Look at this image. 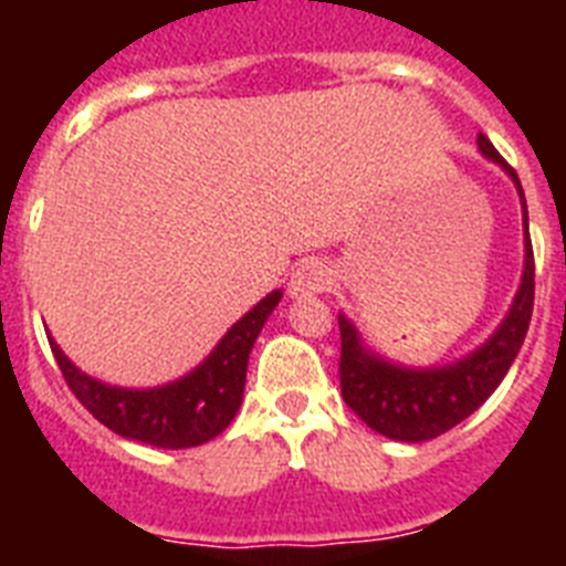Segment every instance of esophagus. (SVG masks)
<instances>
[{
    "instance_id": "1",
    "label": "esophagus",
    "mask_w": 566,
    "mask_h": 566,
    "mask_svg": "<svg viewBox=\"0 0 566 566\" xmlns=\"http://www.w3.org/2000/svg\"><path fill=\"white\" fill-rule=\"evenodd\" d=\"M328 283H332V269L323 260H303L289 280V294L292 297H312V294L326 292Z\"/></svg>"
}]
</instances>
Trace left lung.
<instances>
[{"label":"left lung","instance_id":"1","mask_svg":"<svg viewBox=\"0 0 566 566\" xmlns=\"http://www.w3.org/2000/svg\"><path fill=\"white\" fill-rule=\"evenodd\" d=\"M479 149L484 158L504 169L513 178L522 198L524 221V272L516 300L510 306L502 326L476 352H470L459 363L442 368H408L388 363L365 348L359 332L345 314H339V388L345 405L363 419L371 431L397 442H424L442 437L457 428L462 419L476 411L479 405L496 391L504 374L516 359L533 317V294H536V263L527 227V201L516 169L504 161L488 135L479 133Z\"/></svg>","mask_w":566,"mask_h":566}]
</instances>
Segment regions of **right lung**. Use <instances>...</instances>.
<instances>
[{
    "instance_id": "1",
    "label": "right lung",
    "mask_w": 566,
    "mask_h": 566,
    "mask_svg": "<svg viewBox=\"0 0 566 566\" xmlns=\"http://www.w3.org/2000/svg\"><path fill=\"white\" fill-rule=\"evenodd\" d=\"M283 292H272L234 323L214 352L187 377L158 388H115L78 371L50 339L67 388L109 431L153 448H198L209 442L234 419L247 385V363L260 328L274 312Z\"/></svg>"
}]
</instances>
